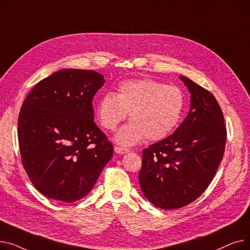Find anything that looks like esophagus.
Masks as SVG:
<instances>
[{"label": "esophagus", "instance_id": "esophagus-1", "mask_svg": "<svg viewBox=\"0 0 250 250\" xmlns=\"http://www.w3.org/2000/svg\"><path fill=\"white\" fill-rule=\"evenodd\" d=\"M114 152L117 153V154L123 155V154H125V153H128L129 150L125 149V148H122V147H117L116 146V147H114Z\"/></svg>", "mask_w": 250, "mask_h": 250}]
</instances>
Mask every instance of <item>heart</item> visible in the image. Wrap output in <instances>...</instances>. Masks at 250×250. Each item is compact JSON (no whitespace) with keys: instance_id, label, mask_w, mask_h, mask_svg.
I'll return each instance as SVG.
<instances>
[{"instance_id":"obj_1","label":"heart","mask_w":250,"mask_h":250,"mask_svg":"<svg viewBox=\"0 0 250 250\" xmlns=\"http://www.w3.org/2000/svg\"><path fill=\"white\" fill-rule=\"evenodd\" d=\"M185 104L178 87L145 78L121 83L116 95H103L96 112L101 125L108 130H114L129 112L130 123L118 130L114 140L130 147L145 137L153 142L167 138L179 124Z\"/></svg>"}]
</instances>
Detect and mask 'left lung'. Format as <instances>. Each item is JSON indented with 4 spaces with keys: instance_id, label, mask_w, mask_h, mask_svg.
Instances as JSON below:
<instances>
[{
    "instance_id": "left-lung-1",
    "label": "left lung",
    "mask_w": 250,
    "mask_h": 250,
    "mask_svg": "<svg viewBox=\"0 0 250 250\" xmlns=\"http://www.w3.org/2000/svg\"><path fill=\"white\" fill-rule=\"evenodd\" d=\"M190 108L175 132L142 152L139 181L145 198L163 209L186 207L207 189L223 159L224 115L214 95L180 76Z\"/></svg>"
}]
</instances>
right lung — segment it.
I'll return each instance as SVG.
<instances>
[{
  "label": "right lung",
  "instance_id": "right-lung-1",
  "mask_svg": "<svg viewBox=\"0 0 250 250\" xmlns=\"http://www.w3.org/2000/svg\"><path fill=\"white\" fill-rule=\"evenodd\" d=\"M104 77L64 69L37 83L24 100L18 142L26 173L37 190L73 203L87 195L113 154L94 123L92 100Z\"/></svg>",
  "mask_w": 250,
  "mask_h": 250
}]
</instances>
